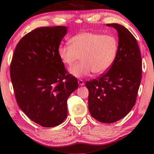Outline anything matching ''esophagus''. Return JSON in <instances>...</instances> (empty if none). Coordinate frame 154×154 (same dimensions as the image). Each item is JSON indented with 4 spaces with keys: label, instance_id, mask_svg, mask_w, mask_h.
<instances>
[{
    "label": "esophagus",
    "instance_id": "obj_1",
    "mask_svg": "<svg viewBox=\"0 0 154 154\" xmlns=\"http://www.w3.org/2000/svg\"><path fill=\"white\" fill-rule=\"evenodd\" d=\"M78 82H79V85H81V86H82V85H84V82H83V81H82V80H81V79H79V81H78Z\"/></svg>",
    "mask_w": 154,
    "mask_h": 154
}]
</instances>
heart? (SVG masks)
<instances>
[{"instance_id":"heart-1","label":"heart","mask_w":154,"mask_h":154,"mask_svg":"<svg viewBox=\"0 0 154 154\" xmlns=\"http://www.w3.org/2000/svg\"><path fill=\"white\" fill-rule=\"evenodd\" d=\"M117 40L111 35L82 32L70 39V44L60 46L57 53L64 64L71 66L82 55V62L70 68L73 76L85 77L92 72L103 74L112 65L117 56Z\"/></svg>"}]
</instances>
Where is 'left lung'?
<instances>
[{
  "label": "left lung",
  "mask_w": 154,
  "mask_h": 154,
  "mask_svg": "<svg viewBox=\"0 0 154 154\" xmlns=\"http://www.w3.org/2000/svg\"><path fill=\"white\" fill-rule=\"evenodd\" d=\"M107 26L118 32L117 56L108 72L85 85L92 117L110 124L125 117L134 106L142 79V57L136 39L128 29L117 23Z\"/></svg>",
  "instance_id": "8db88e82"
}]
</instances>
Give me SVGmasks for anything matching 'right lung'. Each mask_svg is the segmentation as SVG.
<instances>
[{"label": "right lung", "instance_id": "right-lung-1", "mask_svg": "<svg viewBox=\"0 0 154 154\" xmlns=\"http://www.w3.org/2000/svg\"><path fill=\"white\" fill-rule=\"evenodd\" d=\"M66 26L35 29L19 42L10 64V77L19 108L35 123L56 126L67 117V101L79 87L66 73L57 49Z\"/></svg>", "mask_w": 154, "mask_h": 154}]
</instances>
